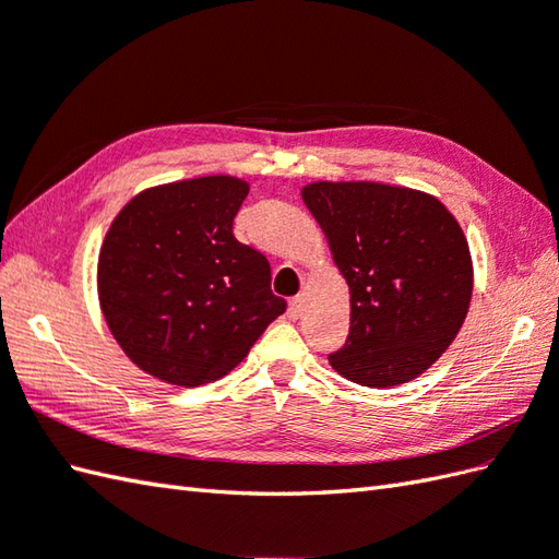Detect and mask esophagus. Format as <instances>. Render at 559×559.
<instances>
[{"mask_svg": "<svg viewBox=\"0 0 559 559\" xmlns=\"http://www.w3.org/2000/svg\"><path fill=\"white\" fill-rule=\"evenodd\" d=\"M300 314H302V297H293V300L288 302V317L300 319Z\"/></svg>", "mask_w": 559, "mask_h": 559, "instance_id": "obj_1", "label": "esophagus"}]
</instances>
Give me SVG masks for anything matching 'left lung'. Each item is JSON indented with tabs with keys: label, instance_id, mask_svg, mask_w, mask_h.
Returning <instances> with one entry per match:
<instances>
[{
	"label": "left lung",
	"instance_id": "obj_1",
	"mask_svg": "<svg viewBox=\"0 0 559 559\" xmlns=\"http://www.w3.org/2000/svg\"><path fill=\"white\" fill-rule=\"evenodd\" d=\"M300 194L349 285V335L331 367L369 388L417 379L469 311L474 264L457 218L433 194L376 180H317Z\"/></svg>",
	"mask_w": 559,
	"mask_h": 559
}]
</instances>
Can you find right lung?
Here are the masks:
<instances>
[{"label": "right lung", "instance_id": "1", "mask_svg": "<svg viewBox=\"0 0 559 559\" xmlns=\"http://www.w3.org/2000/svg\"><path fill=\"white\" fill-rule=\"evenodd\" d=\"M250 183L174 180L114 216L97 259V295L114 341L138 369L194 388L236 369L285 300L262 252L233 236Z\"/></svg>", "mask_w": 559, "mask_h": 559}]
</instances>
